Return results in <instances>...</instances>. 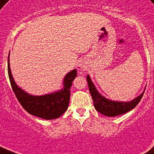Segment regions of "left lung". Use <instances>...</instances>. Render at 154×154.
<instances>
[{
    "label": "left lung",
    "mask_w": 154,
    "mask_h": 154,
    "mask_svg": "<svg viewBox=\"0 0 154 154\" xmlns=\"http://www.w3.org/2000/svg\"><path fill=\"white\" fill-rule=\"evenodd\" d=\"M86 79H87L89 90H90V94L92 96L93 102H94V105L96 111H98L103 116H109V117L120 116L135 108L143 97L145 90V89L144 91L141 93V94H140L138 97L130 102L112 101L103 97L100 93L98 92L89 75H87Z\"/></svg>",
    "instance_id": "1"
}]
</instances>
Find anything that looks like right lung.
Instances as JSON below:
<instances>
[{"label":"right lung","mask_w":154,"mask_h":154,"mask_svg":"<svg viewBox=\"0 0 154 154\" xmlns=\"http://www.w3.org/2000/svg\"><path fill=\"white\" fill-rule=\"evenodd\" d=\"M8 73L13 91L23 108L32 116L44 119H57L67 111L70 99V89L72 81L77 77V69L68 72L64 78L63 88L44 95H31L16 84L12 76L8 57Z\"/></svg>","instance_id":"1"}]
</instances>
